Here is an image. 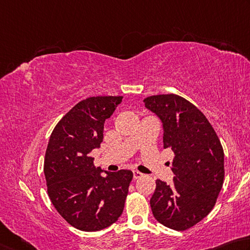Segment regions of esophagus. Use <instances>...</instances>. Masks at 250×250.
Instances as JSON below:
<instances>
[{"label": "esophagus", "instance_id": "esophagus-1", "mask_svg": "<svg viewBox=\"0 0 250 250\" xmlns=\"http://www.w3.org/2000/svg\"><path fill=\"white\" fill-rule=\"evenodd\" d=\"M133 174H134V179L136 180V179H139L143 177V173L139 172V171H133Z\"/></svg>", "mask_w": 250, "mask_h": 250}]
</instances>
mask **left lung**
Returning a JSON list of instances; mask_svg holds the SVG:
<instances>
[{
    "instance_id": "1",
    "label": "left lung",
    "mask_w": 250,
    "mask_h": 250,
    "mask_svg": "<svg viewBox=\"0 0 250 250\" xmlns=\"http://www.w3.org/2000/svg\"><path fill=\"white\" fill-rule=\"evenodd\" d=\"M145 105L164 124V148L174 158L171 185L156 180L150 199L152 214L160 224L187 230L212 211L224 182V150L208 118L177 94L148 96Z\"/></svg>"
}]
</instances>
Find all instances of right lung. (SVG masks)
<instances>
[{
	"label": "right lung",
	"mask_w": 250,
	"mask_h": 250,
	"mask_svg": "<svg viewBox=\"0 0 250 250\" xmlns=\"http://www.w3.org/2000/svg\"><path fill=\"white\" fill-rule=\"evenodd\" d=\"M123 96H91L74 105L56 125L48 143L43 172L50 201L74 229L96 231L122 215L133 172L102 177L91 151L103 142L104 123Z\"/></svg>",
	"instance_id": "add662e5"
}]
</instances>
